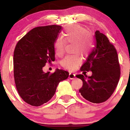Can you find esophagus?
Masks as SVG:
<instances>
[{"label":"esophagus","mask_w":130,"mask_h":130,"mask_svg":"<svg viewBox=\"0 0 130 130\" xmlns=\"http://www.w3.org/2000/svg\"><path fill=\"white\" fill-rule=\"evenodd\" d=\"M75 76H76L75 74L71 73H70L69 74V79H73L75 78Z\"/></svg>","instance_id":"obj_1"}]
</instances>
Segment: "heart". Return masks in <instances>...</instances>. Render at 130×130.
Masks as SVG:
<instances>
[{
	"mask_svg": "<svg viewBox=\"0 0 130 130\" xmlns=\"http://www.w3.org/2000/svg\"><path fill=\"white\" fill-rule=\"evenodd\" d=\"M62 37H57L54 41V50L58 56H61L64 53L65 41L73 43V50L74 53L80 52L87 54L90 48L89 35L85 28L78 24H73L66 27L62 33ZM82 62V58L79 54L68 55L62 60L61 64L63 67L69 70H74Z\"/></svg>",
	"mask_w": 130,
	"mask_h": 130,
	"instance_id": "b5f03b06",
	"label": "heart"
}]
</instances>
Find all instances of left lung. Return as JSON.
I'll use <instances>...</instances> for the list:
<instances>
[{
    "label": "left lung",
    "mask_w": 130,
    "mask_h": 130,
    "mask_svg": "<svg viewBox=\"0 0 130 130\" xmlns=\"http://www.w3.org/2000/svg\"><path fill=\"white\" fill-rule=\"evenodd\" d=\"M95 45L80 70L92 71L91 76L77 74L83 80L80 95L93 103L106 101L113 93L120 75L119 59L114 46L105 35L100 31L95 33ZM83 72V73H84Z\"/></svg>",
    "instance_id": "8db88e82"
}]
</instances>
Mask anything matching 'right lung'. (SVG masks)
<instances>
[{"mask_svg":"<svg viewBox=\"0 0 130 130\" xmlns=\"http://www.w3.org/2000/svg\"><path fill=\"white\" fill-rule=\"evenodd\" d=\"M62 27H37L29 31L16 44L13 56L14 77L19 95L27 103L39 106L54 95L58 84L69 73L56 69L44 73L46 63L55 60V40Z\"/></svg>","mask_w":130,"mask_h":130,"instance_id":"obj_1","label":"right lung"}]
</instances>
